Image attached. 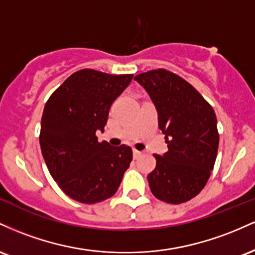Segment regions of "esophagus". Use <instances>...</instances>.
Wrapping results in <instances>:
<instances>
[{"instance_id": "esophagus-1", "label": "esophagus", "mask_w": 255, "mask_h": 255, "mask_svg": "<svg viewBox=\"0 0 255 255\" xmlns=\"http://www.w3.org/2000/svg\"><path fill=\"white\" fill-rule=\"evenodd\" d=\"M141 154H142L141 151H137L136 148H134V150H133V156H134V158H135V159H137V158L141 156Z\"/></svg>"}]
</instances>
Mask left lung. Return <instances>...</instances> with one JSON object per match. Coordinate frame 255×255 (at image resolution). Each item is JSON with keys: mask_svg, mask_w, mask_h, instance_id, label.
I'll list each match as a JSON object with an SVG mask.
<instances>
[{"mask_svg": "<svg viewBox=\"0 0 255 255\" xmlns=\"http://www.w3.org/2000/svg\"><path fill=\"white\" fill-rule=\"evenodd\" d=\"M158 111L168 152L154 154L147 180L152 194L168 204H182L203 191L217 157V118L209 102L188 81L158 68L134 77Z\"/></svg>", "mask_w": 255, "mask_h": 255, "instance_id": "1", "label": "left lung"}]
</instances>
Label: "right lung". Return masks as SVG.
<instances>
[{"label": "right lung", "instance_id": "add662e5", "mask_svg": "<svg viewBox=\"0 0 255 255\" xmlns=\"http://www.w3.org/2000/svg\"><path fill=\"white\" fill-rule=\"evenodd\" d=\"M133 74H107L95 69L73 73L46 101L39 144L49 172L69 198L97 204L115 194L129 168V146L99 142L113 102Z\"/></svg>", "mask_w": 255, "mask_h": 255}]
</instances>
